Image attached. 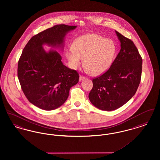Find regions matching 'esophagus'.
<instances>
[{"label":"esophagus","mask_w":160,"mask_h":160,"mask_svg":"<svg viewBox=\"0 0 160 160\" xmlns=\"http://www.w3.org/2000/svg\"><path fill=\"white\" fill-rule=\"evenodd\" d=\"M85 78H86L85 77L80 75V78H79V80H80V81H83Z\"/></svg>","instance_id":"1"}]
</instances>
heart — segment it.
<instances>
[{"instance_id":"1","label":"heart","mask_w":160,"mask_h":160,"mask_svg":"<svg viewBox=\"0 0 160 160\" xmlns=\"http://www.w3.org/2000/svg\"><path fill=\"white\" fill-rule=\"evenodd\" d=\"M116 52L114 42L97 34H87L77 38L73 48L66 52L70 67L78 68L83 63L93 75L105 72L112 64Z\"/></svg>"}]
</instances>
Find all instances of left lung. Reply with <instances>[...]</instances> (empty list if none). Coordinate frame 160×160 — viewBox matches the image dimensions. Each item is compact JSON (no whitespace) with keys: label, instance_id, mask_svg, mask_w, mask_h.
Listing matches in <instances>:
<instances>
[{"label":"left lung","instance_id":"1","mask_svg":"<svg viewBox=\"0 0 160 160\" xmlns=\"http://www.w3.org/2000/svg\"><path fill=\"white\" fill-rule=\"evenodd\" d=\"M121 48L110 68L93 78L89 94L92 104L102 110L112 111L123 106L136 93L141 80L142 58L129 38L116 31Z\"/></svg>","mask_w":160,"mask_h":160}]
</instances>
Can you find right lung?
<instances>
[{"label":"right lung","mask_w":160,"mask_h":160,"mask_svg":"<svg viewBox=\"0 0 160 160\" xmlns=\"http://www.w3.org/2000/svg\"><path fill=\"white\" fill-rule=\"evenodd\" d=\"M76 26L57 24L38 33L23 48L18 62L17 76L23 93L32 104L45 110L61 106L70 88L78 82L77 71L65 66L56 51L46 52L42 45L62 46L67 32Z\"/></svg>","instance_id":"obj_1"}]
</instances>
